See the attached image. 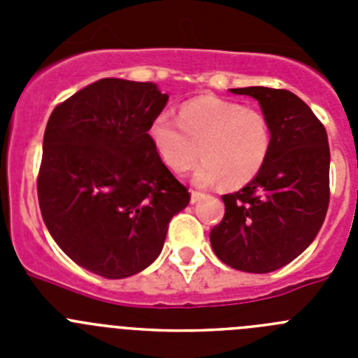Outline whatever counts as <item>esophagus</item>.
Masks as SVG:
<instances>
[{
	"label": "esophagus",
	"instance_id": "obj_1",
	"mask_svg": "<svg viewBox=\"0 0 358 358\" xmlns=\"http://www.w3.org/2000/svg\"><path fill=\"white\" fill-rule=\"evenodd\" d=\"M201 199H204V194H201V192H192V199H189V201H192V204L199 202Z\"/></svg>",
	"mask_w": 358,
	"mask_h": 358
}]
</instances>
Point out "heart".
I'll return each instance as SVG.
<instances>
[{
    "label": "heart",
    "mask_w": 358,
    "mask_h": 358,
    "mask_svg": "<svg viewBox=\"0 0 358 358\" xmlns=\"http://www.w3.org/2000/svg\"><path fill=\"white\" fill-rule=\"evenodd\" d=\"M148 138L172 172L194 173L199 186L220 181L229 188L248 185L260 170L273 145V131L260 109L231 100L201 96L185 103L179 120L161 113L152 120Z\"/></svg>",
    "instance_id": "obj_1"
}]
</instances>
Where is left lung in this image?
<instances>
[{
	"mask_svg": "<svg viewBox=\"0 0 358 358\" xmlns=\"http://www.w3.org/2000/svg\"><path fill=\"white\" fill-rule=\"evenodd\" d=\"M258 100L273 131L264 169L235 194L222 195L226 213L210 233L218 260L264 274L290 264L314 242L330 202L327 129L301 98L287 90L238 87Z\"/></svg>",
	"mask_w": 358,
	"mask_h": 358,
	"instance_id": "1",
	"label": "left lung"
}]
</instances>
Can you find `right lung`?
Instances as JSON below:
<instances>
[{
	"instance_id": "right-lung-1",
	"label": "right lung",
	"mask_w": 358,
	"mask_h": 358,
	"mask_svg": "<svg viewBox=\"0 0 358 358\" xmlns=\"http://www.w3.org/2000/svg\"><path fill=\"white\" fill-rule=\"evenodd\" d=\"M169 102L152 82L102 78L53 109L37 195L43 220L75 264L109 280L159 256L169 222L189 202L148 138Z\"/></svg>"
}]
</instances>
